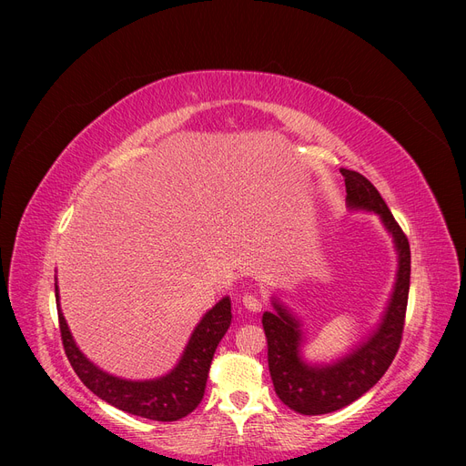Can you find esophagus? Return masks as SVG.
Returning <instances> with one entry per match:
<instances>
[{
	"label": "esophagus",
	"mask_w": 466,
	"mask_h": 466,
	"mask_svg": "<svg viewBox=\"0 0 466 466\" xmlns=\"http://www.w3.org/2000/svg\"><path fill=\"white\" fill-rule=\"evenodd\" d=\"M241 304H243V308H246L251 313H258L262 309V302L257 297H253V295H243L241 297Z\"/></svg>",
	"instance_id": "34e87169"
}]
</instances>
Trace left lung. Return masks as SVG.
Masks as SVG:
<instances>
[{"mask_svg": "<svg viewBox=\"0 0 466 466\" xmlns=\"http://www.w3.org/2000/svg\"><path fill=\"white\" fill-rule=\"evenodd\" d=\"M346 181L350 209L374 211L393 236L399 255L393 295L378 329L348 355L330 364H309L302 359V323L278 299L274 311H264L262 327L268 341V369L276 395L302 415H321L344 408L370 390L393 362L402 339L410 290V243L389 211L378 188L359 171L339 167Z\"/></svg>", "mask_w": 466, "mask_h": 466, "instance_id": "left-lung-1", "label": "left lung"}]
</instances>
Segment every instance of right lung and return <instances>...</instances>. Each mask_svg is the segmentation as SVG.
Here are the masks:
<instances>
[{
  "instance_id": "right-lung-1",
  "label": "right lung",
  "mask_w": 466,
  "mask_h": 466,
  "mask_svg": "<svg viewBox=\"0 0 466 466\" xmlns=\"http://www.w3.org/2000/svg\"><path fill=\"white\" fill-rule=\"evenodd\" d=\"M55 292L66 355L73 370L96 397L122 411L153 421H177L202 402L213 353L232 321L228 297L218 300L196 325L174 370L157 380L132 381L104 372L81 353L60 309L58 283H55Z\"/></svg>"
}]
</instances>
